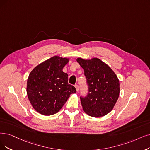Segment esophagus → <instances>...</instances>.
Here are the masks:
<instances>
[{
    "mask_svg": "<svg viewBox=\"0 0 150 150\" xmlns=\"http://www.w3.org/2000/svg\"><path fill=\"white\" fill-rule=\"evenodd\" d=\"M75 88H76V91L77 92H78V91H79V86L78 85H75Z\"/></svg>",
    "mask_w": 150,
    "mask_h": 150,
    "instance_id": "esophagus-1",
    "label": "esophagus"
}]
</instances>
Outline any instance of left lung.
I'll return each instance as SVG.
<instances>
[{"label":"left lung","mask_w":150,"mask_h":150,"mask_svg":"<svg viewBox=\"0 0 150 150\" xmlns=\"http://www.w3.org/2000/svg\"><path fill=\"white\" fill-rule=\"evenodd\" d=\"M84 70L88 87L86 97H80L83 110L88 115L102 117L108 114L119 98V81L108 65L97 58H77Z\"/></svg>","instance_id":"obj_1"}]
</instances>
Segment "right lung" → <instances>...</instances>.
<instances>
[{
	"instance_id": "add662e5",
	"label": "right lung",
	"mask_w": 150,
	"mask_h": 150,
	"mask_svg": "<svg viewBox=\"0 0 150 150\" xmlns=\"http://www.w3.org/2000/svg\"><path fill=\"white\" fill-rule=\"evenodd\" d=\"M69 58L54 56L35 67L30 73L26 92L34 109L41 115H53L62 109L76 90L68 83V75L63 72Z\"/></svg>"
}]
</instances>
